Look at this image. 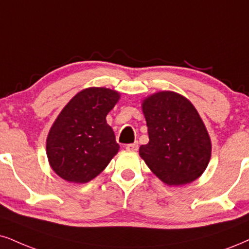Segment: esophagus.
Returning a JSON list of instances; mask_svg holds the SVG:
<instances>
[{
  "label": "esophagus",
  "instance_id": "esophagus-1",
  "mask_svg": "<svg viewBox=\"0 0 249 249\" xmlns=\"http://www.w3.org/2000/svg\"><path fill=\"white\" fill-rule=\"evenodd\" d=\"M125 149L129 150V151H137L139 150V143L135 142V143H130L125 145Z\"/></svg>",
  "mask_w": 249,
  "mask_h": 249
}]
</instances>
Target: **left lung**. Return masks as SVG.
Masks as SVG:
<instances>
[{
    "label": "left lung",
    "mask_w": 249,
    "mask_h": 249,
    "mask_svg": "<svg viewBox=\"0 0 249 249\" xmlns=\"http://www.w3.org/2000/svg\"><path fill=\"white\" fill-rule=\"evenodd\" d=\"M149 143L140 156L168 186L192 182L203 173L211 156V142L197 110L172 91L146 98L142 104Z\"/></svg>",
    "instance_id": "1"
}]
</instances>
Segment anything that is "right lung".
Segmentation results:
<instances>
[{"label": "right lung", "instance_id": "1", "mask_svg": "<svg viewBox=\"0 0 249 249\" xmlns=\"http://www.w3.org/2000/svg\"><path fill=\"white\" fill-rule=\"evenodd\" d=\"M119 98L114 90L89 88L67 104L46 143L48 160L57 176L70 182L85 183L108 165L120 146L106 115Z\"/></svg>", "mask_w": 249, "mask_h": 249}]
</instances>
